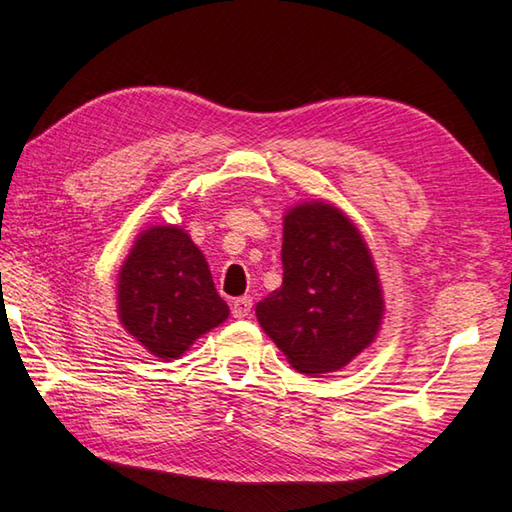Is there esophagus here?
<instances>
[{"instance_id":"esophagus-1","label":"esophagus","mask_w":512,"mask_h":512,"mask_svg":"<svg viewBox=\"0 0 512 512\" xmlns=\"http://www.w3.org/2000/svg\"><path fill=\"white\" fill-rule=\"evenodd\" d=\"M250 311H253V298L250 296H244V298H237L235 302H232V316L235 318H248Z\"/></svg>"}]
</instances>
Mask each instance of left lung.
<instances>
[{"label":"left lung","mask_w":512,"mask_h":512,"mask_svg":"<svg viewBox=\"0 0 512 512\" xmlns=\"http://www.w3.org/2000/svg\"><path fill=\"white\" fill-rule=\"evenodd\" d=\"M282 287L255 314L302 375L320 377L357 359L384 320L375 259L348 214L327 201H305L284 214Z\"/></svg>","instance_id":"8db88e82"}]
</instances>
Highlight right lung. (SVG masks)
I'll return each mask as SVG.
<instances>
[{
  "label": "right lung",
  "mask_w": 512,
  "mask_h": 512,
  "mask_svg": "<svg viewBox=\"0 0 512 512\" xmlns=\"http://www.w3.org/2000/svg\"><path fill=\"white\" fill-rule=\"evenodd\" d=\"M117 316L146 352L171 361L228 320L230 309L192 237L178 225H151L119 268Z\"/></svg>",
  "instance_id": "1"
}]
</instances>
